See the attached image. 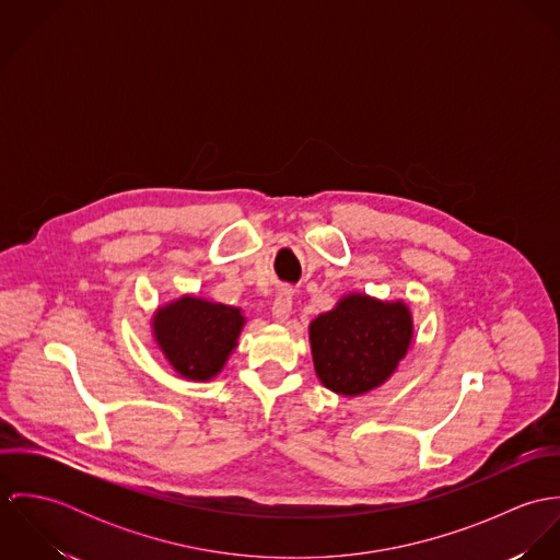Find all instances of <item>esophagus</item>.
<instances>
[{
  "instance_id": "1",
  "label": "esophagus",
  "mask_w": 560,
  "mask_h": 560,
  "mask_svg": "<svg viewBox=\"0 0 560 560\" xmlns=\"http://www.w3.org/2000/svg\"><path fill=\"white\" fill-rule=\"evenodd\" d=\"M291 308H293V291L289 289H282L273 302V308H271V315L278 323H284V320L291 317Z\"/></svg>"
}]
</instances>
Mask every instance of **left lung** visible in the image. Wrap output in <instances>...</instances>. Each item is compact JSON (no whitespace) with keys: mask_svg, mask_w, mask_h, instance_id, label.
Segmentation results:
<instances>
[{"mask_svg":"<svg viewBox=\"0 0 560 560\" xmlns=\"http://www.w3.org/2000/svg\"><path fill=\"white\" fill-rule=\"evenodd\" d=\"M411 315L402 302L347 295L311 323V347L320 384L358 397L382 386L411 342Z\"/></svg>","mask_w":560,"mask_h":560,"instance_id":"1","label":"left lung"}]
</instances>
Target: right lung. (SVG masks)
Listing matches in <instances>:
<instances>
[{
    "label": "right lung",
    "mask_w": 560,
    "mask_h": 560,
    "mask_svg": "<svg viewBox=\"0 0 560 560\" xmlns=\"http://www.w3.org/2000/svg\"><path fill=\"white\" fill-rule=\"evenodd\" d=\"M240 308L185 295L158 311L155 340L172 369L194 382L215 377L237 347Z\"/></svg>",
    "instance_id": "right-lung-1"
}]
</instances>
